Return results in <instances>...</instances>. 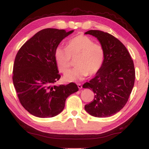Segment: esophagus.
Segmentation results:
<instances>
[{
    "mask_svg": "<svg viewBox=\"0 0 149 149\" xmlns=\"http://www.w3.org/2000/svg\"><path fill=\"white\" fill-rule=\"evenodd\" d=\"M77 86H78V88H79L80 89H82V85H81V84H77Z\"/></svg>",
    "mask_w": 149,
    "mask_h": 149,
    "instance_id": "esophagus-1",
    "label": "esophagus"
}]
</instances>
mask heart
<instances>
[{
  "label": "heart",
  "mask_w": 149,
  "mask_h": 149,
  "mask_svg": "<svg viewBox=\"0 0 149 149\" xmlns=\"http://www.w3.org/2000/svg\"><path fill=\"white\" fill-rule=\"evenodd\" d=\"M58 68L65 73L71 66V58H77L74 69L66 73L63 79L73 82L82 80L89 74L93 75L99 71L104 59V50L100 44L88 36L79 35L69 41L67 48L58 46L54 52Z\"/></svg>",
  "instance_id": "1"
}]
</instances>
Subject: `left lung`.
<instances>
[{
	"label": "left lung",
	"instance_id": "1",
	"mask_svg": "<svg viewBox=\"0 0 149 149\" xmlns=\"http://www.w3.org/2000/svg\"><path fill=\"white\" fill-rule=\"evenodd\" d=\"M85 34L96 38L104 50L101 68L83 85L95 93L93 100L85 106V109L92 116L110 117L124 107L132 90L135 81L133 60L124 45L109 33L91 30Z\"/></svg>",
	"mask_w": 149,
	"mask_h": 149
}]
</instances>
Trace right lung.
Returning <instances> with one entry per match:
<instances>
[{
    "label": "right lung",
    "instance_id": "obj_1",
    "mask_svg": "<svg viewBox=\"0 0 149 149\" xmlns=\"http://www.w3.org/2000/svg\"><path fill=\"white\" fill-rule=\"evenodd\" d=\"M74 30L46 29L28 40L16 55L13 82L19 100L30 114L41 118L57 116L70 95L78 91L77 84L53 85L60 79L54 58L58 45Z\"/></svg>",
    "mask_w": 149,
    "mask_h": 149
}]
</instances>
